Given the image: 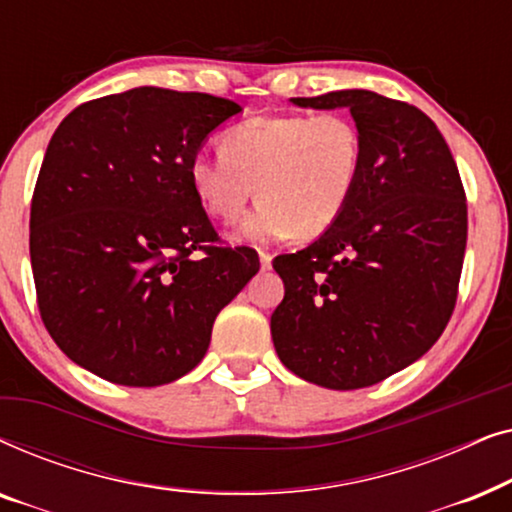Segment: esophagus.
Masks as SVG:
<instances>
[{
	"label": "esophagus",
	"mask_w": 512,
	"mask_h": 512,
	"mask_svg": "<svg viewBox=\"0 0 512 512\" xmlns=\"http://www.w3.org/2000/svg\"><path fill=\"white\" fill-rule=\"evenodd\" d=\"M258 258H261V268H263V270H270L272 256L268 254V251H261V254H258Z\"/></svg>",
	"instance_id": "esophagus-1"
}]
</instances>
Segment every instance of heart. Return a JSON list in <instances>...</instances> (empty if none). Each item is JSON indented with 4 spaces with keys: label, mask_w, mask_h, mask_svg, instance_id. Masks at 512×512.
<instances>
[{
    "label": "heart",
    "mask_w": 512,
    "mask_h": 512,
    "mask_svg": "<svg viewBox=\"0 0 512 512\" xmlns=\"http://www.w3.org/2000/svg\"><path fill=\"white\" fill-rule=\"evenodd\" d=\"M361 172V130L338 111L249 118L221 137V156L195 153L186 170L200 207L226 223L240 219L256 188L261 207L233 233L242 244L324 235L345 214Z\"/></svg>",
    "instance_id": "b5f03b06"
}]
</instances>
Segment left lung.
<instances>
[{"mask_svg":"<svg viewBox=\"0 0 512 512\" xmlns=\"http://www.w3.org/2000/svg\"><path fill=\"white\" fill-rule=\"evenodd\" d=\"M349 109L363 172L345 214L272 268L284 300L270 317L279 361L326 389H363L429 352L457 303L466 195L450 146L412 104L373 90L291 97Z\"/></svg>","mask_w":512,"mask_h":512,"instance_id":"8db88e82","label":"left lung"}]
</instances>
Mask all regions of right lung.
Wrapping results in <instances>:
<instances>
[{
	"label": "right lung",
	"mask_w": 512,
	"mask_h": 512,
	"mask_svg": "<svg viewBox=\"0 0 512 512\" xmlns=\"http://www.w3.org/2000/svg\"><path fill=\"white\" fill-rule=\"evenodd\" d=\"M240 111L223 97L142 86L81 104L58 125L34 188L30 258L41 319L76 366L160 387L207 354L216 314L261 263L249 247H214L186 170Z\"/></svg>",
	"instance_id": "add662e5"
}]
</instances>
